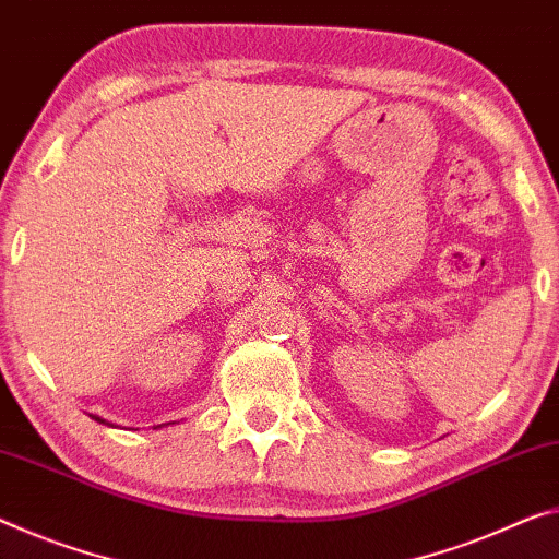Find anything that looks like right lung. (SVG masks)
Masks as SVG:
<instances>
[{"label":"right lung","instance_id":"obj_1","mask_svg":"<svg viewBox=\"0 0 559 559\" xmlns=\"http://www.w3.org/2000/svg\"><path fill=\"white\" fill-rule=\"evenodd\" d=\"M92 418L96 420V423H104V425H111V423H106L104 418H99V415H92ZM164 425H171V423H162V425H156V428H164Z\"/></svg>","mask_w":559,"mask_h":559}]
</instances>
